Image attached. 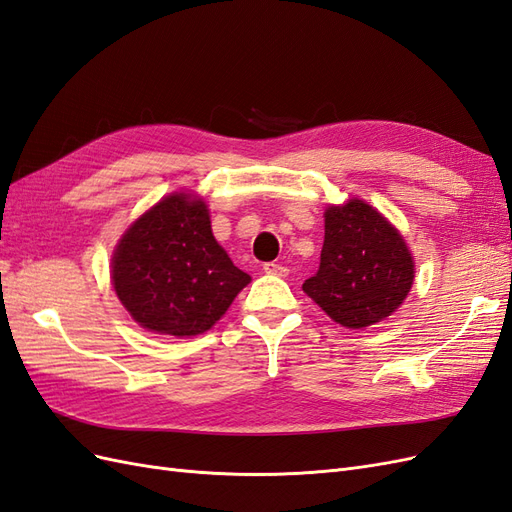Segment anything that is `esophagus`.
<instances>
[{"mask_svg":"<svg viewBox=\"0 0 512 512\" xmlns=\"http://www.w3.org/2000/svg\"><path fill=\"white\" fill-rule=\"evenodd\" d=\"M262 269H265V273H269V275H280V277L288 275V269L284 265H280V262H267Z\"/></svg>","mask_w":512,"mask_h":512,"instance_id":"obj_1","label":"esophagus"}]
</instances>
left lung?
Here are the masks:
<instances>
[{"instance_id":"left-lung-1","label":"left lung","mask_w":512,"mask_h":512,"mask_svg":"<svg viewBox=\"0 0 512 512\" xmlns=\"http://www.w3.org/2000/svg\"><path fill=\"white\" fill-rule=\"evenodd\" d=\"M414 282V260L384 215L352 198L324 211L320 267L303 292L346 329H365L391 316Z\"/></svg>"}]
</instances>
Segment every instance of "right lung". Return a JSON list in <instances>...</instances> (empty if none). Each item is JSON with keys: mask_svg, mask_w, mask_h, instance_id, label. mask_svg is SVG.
Listing matches in <instances>:
<instances>
[{"mask_svg": "<svg viewBox=\"0 0 512 512\" xmlns=\"http://www.w3.org/2000/svg\"><path fill=\"white\" fill-rule=\"evenodd\" d=\"M111 265L130 316L175 337L209 331L252 280L215 241L205 200L185 192L162 198L123 232Z\"/></svg>", "mask_w": 512, "mask_h": 512, "instance_id": "add662e5", "label": "right lung"}]
</instances>
